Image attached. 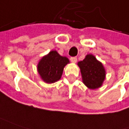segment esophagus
I'll list each match as a JSON object with an SVG mask.
<instances>
[{
    "label": "esophagus",
    "mask_w": 129,
    "mask_h": 129,
    "mask_svg": "<svg viewBox=\"0 0 129 129\" xmlns=\"http://www.w3.org/2000/svg\"><path fill=\"white\" fill-rule=\"evenodd\" d=\"M70 61H71V62H73V63H76V62L77 61V58H76V57H71V58H70Z\"/></svg>",
    "instance_id": "esophagus-1"
}]
</instances>
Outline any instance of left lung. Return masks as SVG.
Returning <instances> with one entry per match:
<instances>
[{
    "mask_svg": "<svg viewBox=\"0 0 129 129\" xmlns=\"http://www.w3.org/2000/svg\"><path fill=\"white\" fill-rule=\"evenodd\" d=\"M82 81L90 89L100 88L106 78V70L103 64L92 54H87L84 59L78 62Z\"/></svg>",
    "mask_w": 129,
    "mask_h": 129,
    "instance_id": "8db88e82",
    "label": "left lung"
}]
</instances>
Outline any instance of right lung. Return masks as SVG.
<instances>
[{"mask_svg":"<svg viewBox=\"0 0 129 129\" xmlns=\"http://www.w3.org/2000/svg\"><path fill=\"white\" fill-rule=\"evenodd\" d=\"M68 63V58L59 55L56 51H51L39 61L37 72L44 82L53 84L61 78L64 68Z\"/></svg>","mask_w":129,"mask_h":129,"instance_id":"add662e5","label":"right lung"}]
</instances>
